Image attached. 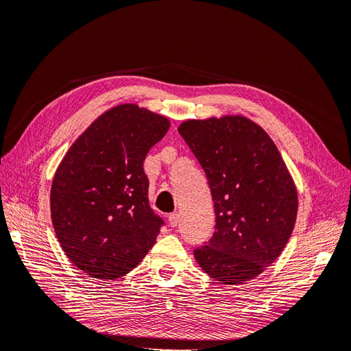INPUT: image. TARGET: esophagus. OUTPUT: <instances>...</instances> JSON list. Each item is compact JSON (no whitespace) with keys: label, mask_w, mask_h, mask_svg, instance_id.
I'll list each match as a JSON object with an SVG mask.
<instances>
[{"label":"esophagus","mask_w":351,"mask_h":351,"mask_svg":"<svg viewBox=\"0 0 351 351\" xmlns=\"http://www.w3.org/2000/svg\"><path fill=\"white\" fill-rule=\"evenodd\" d=\"M180 215L178 213H171L170 216H168V220H170V226L171 228H176V226H178V223H180Z\"/></svg>","instance_id":"esophagus-1"}]
</instances>
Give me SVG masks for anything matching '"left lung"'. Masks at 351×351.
Listing matches in <instances>:
<instances>
[{
    "label": "left lung",
    "mask_w": 351,
    "mask_h": 351,
    "mask_svg": "<svg viewBox=\"0 0 351 351\" xmlns=\"http://www.w3.org/2000/svg\"><path fill=\"white\" fill-rule=\"evenodd\" d=\"M180 135L206 173L215 233L194 249L200 268L220 284L262 274L281 255L295 226L298 195L276 145L243 117L187 121Z\"/></svg>",
    "instance_id": "1"
}]
</instances>
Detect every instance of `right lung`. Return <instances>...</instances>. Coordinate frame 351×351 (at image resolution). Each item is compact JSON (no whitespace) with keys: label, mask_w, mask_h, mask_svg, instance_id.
Instances as JSON below:
<instances>
[{"label":"right lung","mask_w":351,"mask_h":351,"mask_svg":"<svg viewBox=\"0 0 351 351\" xmlns=\"http://www.w3.org/2000/svg\"><path fill=\"white\" fill-rule=\"evenodd\" d=\"M170 128L167 118L119 105L70 147L54 174L50 208L66 256L97 279L132 271L156 243L164 220L148 202L144 160Z\"/></svg>","instance_id":"1"}]
</instances>
